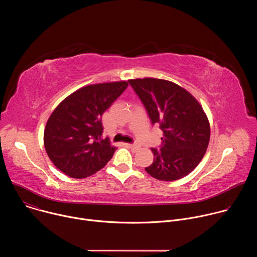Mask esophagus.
<instances>
[{
    "instance_id": "esophagus-1",
    "label": "esophagus",
    "mask_w": 257,
    "mask_h": 257,
    "mask_svg": "<svg viewBox=\"0 0 257 257\" xmlns=\"http://www.w3.org/2000/svg\"><path fill=\"white\" fill-rule=\"evenodd\" d=\"M129 146H130V149H131L132 151H134V152H137L138 150H140V145H139V144H137V143L130 144Z\"/></svg>"
}]
</instances>
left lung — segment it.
<instances>
[{"label":"left lung","instance_id":"left-lung-1","mask_svg":"<svg viewBox=\"0 0 257 257\" xmlns=\"http://www.w3.org/2000/svg\"><path fill=\"white\" fill-rule=\"evenodd\" d=\"M152 124L163 131L160 150L152 149L153 164L145 168L161 181H175L191 173L208 146L210 127L202 106L186 89L157 78L131 79Z\"/></svg>","mask_w":257,"mask_h":257}]
</instances>
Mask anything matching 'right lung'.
I'll return each mask as SVG.
<instances>
[{
	"label": "right lung",
	"mask_w": 257,
	"mask_h": 257,
	"mask_svg": "<svg viewBox=\"0 0 257 257\" xmlns=\"http://www.w3.org/2000/svg\"><path fill=\"white\" fill-rule=\"evenodd\" d=\"M127 86V81L87 85L55 108L45 128L44 142L50 160L61 172L82 179L112 159L116 148L107 137H101V116Z\"/></svg>",
	"instance_id": "1"
}]
</instances>
